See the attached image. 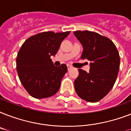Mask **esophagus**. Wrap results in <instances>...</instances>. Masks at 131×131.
I'll use <instances>...</instances> for the list:
<instances>
[{"label": "esophagus", "mask_w": 131, "mask_h": 131, "mask_svg": "<svg viewBox=\"0 0 131 131\" xmlns=\"http://www.w3.org/2000/svg\"><path fill=\"white\" fill-rule=\"evenodd\" d=\"M72 68H73V67H72V66L69 65V64H68V65H67L68 70H70V69H72Z\"/></svg>", "instance_id": "obj_1"}]
</instances>
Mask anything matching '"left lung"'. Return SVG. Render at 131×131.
I'll return each mask as SVG.
<instances>
[{"mask_svg": "<svg viewBox=\"0 0 131 131\" xmlns=\"http://www.w3.org/2000/svg\"><path fill=\"white\" fill-rule=\"evenodd\" d=\"M83 47L82 58L90 62V71L78 69L75 90L81 99L95 103L107 94L114 86L120 68V56L108 38L94 32L75 31Z\"/></svg>", "mask_w": 131, "mask_h": 131, "instance_id": "8db88e82", "label": "left lung"}]
</instances>
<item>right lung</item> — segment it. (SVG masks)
Segmentation results:
<instances>
[{
  "label": "right lung",
  "mask_w": 131,
  "mask_h": 131,
  "mask_svg": "<svg viewBox=\"0 0 131 131\" xmlns=\"http://www.w3.org/2000/svg\"><path fill=\"white\" fill-rule=\"evenodd\" d=\"M69 33L41 32L28 38L19 49L16 59L17 74L21 84L32 97H49L60 89L67 67L64 64L55 67L50 57L56 55Z\"/></svg>",
  "instance_id": "add662e5"
}]
</instances>
